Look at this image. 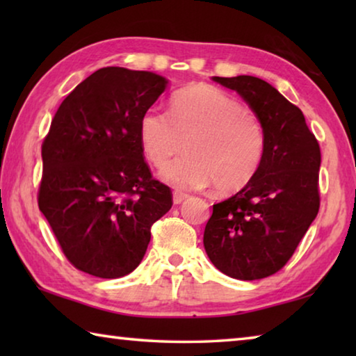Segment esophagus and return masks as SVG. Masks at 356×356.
Here are the masks:
<instances>
[{
  "label": "esophagus",
  "mask_w": 356,
  "mask_h": 356,
  "mask_svg": "<svg viewBox=\"0 0 356 356\" xmlns=\"http://www.w3.org/2000/svg\"><path fill=\"white\" fill-rule=\"evenodd\" d=\"M186 197H188V195H185V193H180V191H174V195H172V202L176 204H182Z\"/></svg>",
  "instance_id": "34e87169"
}]
</instances>
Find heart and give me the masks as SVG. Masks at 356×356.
<instances>
[{
  "instance_id": "obj_1",
  "label": "heart",
  "mask_w": 356,
  "mask_h": 356,
  "mask_svg": "<svg viewBox=\"0 0 356 356\" xmlns=\"http://www.w3.org/2000/svg\"><path fill=\"white\" fill-rule=\"evenodd\" d=\"M146 159L160 168L184 147L186 154L168 165L161 177L182 190L210 184L236 191L254 177L265 152L262 124L221 89L196 84L172 97L171 116L147 110L140 120Z\"/></svg>"
}]
</instances>
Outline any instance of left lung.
I'll return each mask as SVG.
<instances>
[{
	"label": "left lung",
	"instance_id": "left-lung-1",
	"mask_svg": "<svg viewBox=\"0 0 356 356\" xmlns=\"http://www.w3.org/2000/svg\"><path fill=\"white\" fill-rule=\"evenodd\" d=\"M212 80L236 91L256 114L265 152L254 177L213 204L204 248L231 278L262 280L284 267L317 216L321 147L300 108L270 83L251 75Z\"/></svg>",
	"mask_w": 356,
	"mask_h": 356
}]
</instances>
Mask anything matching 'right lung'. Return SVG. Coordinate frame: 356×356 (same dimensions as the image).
Here are the masks:
<instances>
[{
    "instance_id": "obj_1",
    "label": "right lung",
    "mask_w": 356,
    "mask_h": 356,
    "mask_svg": "<svg viewBox=\"0 0 356 356\" xmlns=\"http://www.w3.org/2000/svg\"><path fill=\"white\" fill-rule=\"evenodd\" d=\"M154 72L104 67L64 99L42 144L39 209L65 257L97 278L140 265L150 226L172 206L152 179L140 120L168 88Z\"/></svg>"
}]
</instances>
